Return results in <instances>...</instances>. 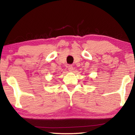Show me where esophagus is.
Segmentation results:
<instances>
[{"label": "esophagus", "mask_w": 135, "mask_h": 135, "mask_svg": "<svg viewBox=\"0 0 135 135\" xmlns=\"http://www.w3.org/2000/svg\"><path fill=\"white\" fill-rule=\"evenodd\" d=\"M69 70L72 71L73 70V66L72 65H69Z\"/></svg>", "instance_id": "1"}]
</instances>
